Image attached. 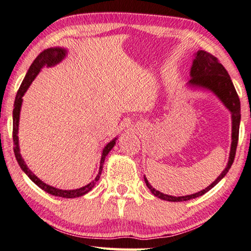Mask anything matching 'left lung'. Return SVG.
I'll use <instances>...</instances> for the list:
<instances>
[{
  "instance_id": "left-lung-1",
  "label": "left lung",
  "mask_w": 251,
  "mask_h": 251,
  "mask_svg": "<svg viewBox=\"0 0 251 251\" xmlns=\"http://www.w3.org/2000/svg\"><path fill=\"white\" fill-rule=\"evenodd\" d=\"M191 79L187 82L190 88L201 89L210 91L216 95L218 99L222 101V104L231 111L232 114V144L231 151H229V157L226 169L222 171L216 181H213L210 185L204 188V190L186 196H171L163 194L159 191L155 190L150 183H148L146 176H144V181L147 187L151 192L158 198L167 201H186L190 199L202 196L211 190L213 186L222 180L226 176L229 168L233 165L235 152L238 143V133H239V124H240V101L239 97L236 93V90L234 88L231 78L227 74L226 69L223 67L222 64L219 63V60L210 53L204 52V50H198L195 54V58L193 60V65L191 68Z\"/></svg>"
}]
</instances>
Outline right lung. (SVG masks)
<instances>
[{
    "label": "right lung",
    "mask_w": 251,
    "mask_h": 251,
    "mask_svg": "<svg viewBox=\"0 0 251 251\" xmlns=\"http://www.w3.org/2000/svg\"><path fill=\"white\" fill-rule=\"evenodd\" d=\"M67 55V50L64 48H50L43 50L42 53L39 54L37 58L34 59L32 65L30 66V68L28 70L27 75H25L24 81L22 82V85L17 92L16 99H15V103H14V110H13V141H14V152H15V157H16L18 165L22 168V170L27 175L30 180H31L34 184L42 188L43 191L47 193L50 194L53 196H58V197H63V198H75V197H80L85 195L86 193H89L92 188L95 186L96 182L100 180V176L101 175V170H103V165L105 161L106 156L108 155V152L111 151V148L116 145V141L117 137H115L114 140L110 141L108 144H107L103 152H101V158H100V170H99V175L96 176L93 181L89 183L88 185H85L83 187L76 188V190H59V188L53 187L50 185H48L47 183H44L43 181H41L40 178L34 175V173L30 170L28 166L25 165V160L23 159L22 155H20V150H19V141H18V126H19V117H20V109H22V104H23V96L25 95V92H27L28 88L30 84L32 83V81L35 79L40 73L41 68H43L44 66H48V67H52V66L57 65L60 63L61 60L65 58V56Z\"/></svg>",
    "instance_id": "add662e5"
}]
</instances>
